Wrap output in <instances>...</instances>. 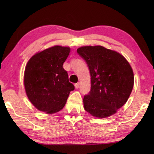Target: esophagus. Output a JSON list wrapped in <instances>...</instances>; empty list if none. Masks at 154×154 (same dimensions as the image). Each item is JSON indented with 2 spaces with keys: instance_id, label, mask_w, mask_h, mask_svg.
<instances>
[{
  "instance_id": "34e87169",
  "label": "esophagus",
  "mask_w": 154,
  "mask_h": 154,
  "mask_svg": "<svg viewBox=\"0 0 154 154\" xmlns=\"http://www.w3.org/2000/svg\"><path fill=\"white\" fill-rule=\"evenodd\" d=\"M79 85H80L79 83H77L75 84V88H76V89H78V88L79 87Z\"/></svg>"
}]
</instances>
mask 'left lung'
I'll return each mask as SVG.
<instances>
[{
	"label": "left lung",
	"mask_w": 154,
	"mask_h": 154,
	"mask_svg": "<svg viewBox=\"0 0 154 154\" xmlns=\"http://www.w3.org/2000/svg\"><path fill=\"white\" fill-rule=\"evenodd\" d=\"M77 51L86 61L91 75V91L83 98L85 110L99 119L115 114L133 89L134 73L128 61L101 45L83 46Z\"/></svg>",
	"instance_id": "1"
}]
</instances>
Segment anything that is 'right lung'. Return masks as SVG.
<instances>
[{
    "label": "right lung",
    "mask_w": 154,
    "mask_h": 154,
    "mask_svg": "<svg viewBox=\"0 0 154 154\" xmlns=\"http://www.w3.org/2000/svg\"><path fill=\"white\" fill-rule=\"evenodd\" d=\"M69 47L55 45L35 54L25 68L24 83L28 99L39 110L57 112L64 107L75 87L63 67Z\"/></svg>",
    "instance_id": "right-lung-1"
}]
</instances>
